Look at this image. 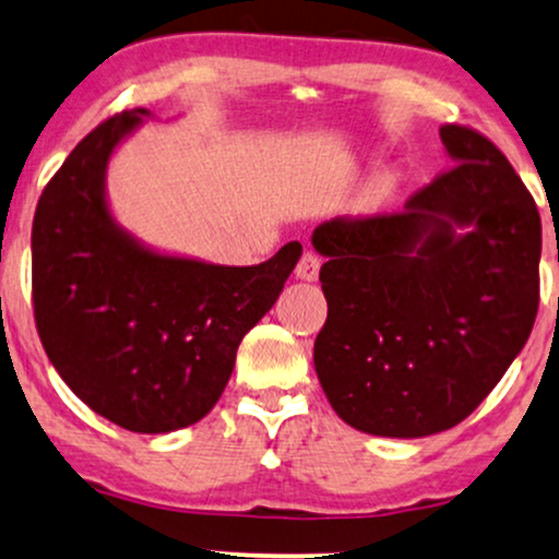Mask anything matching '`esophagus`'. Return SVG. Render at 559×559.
I'll return each mask as SVG.
<instances>
[{
  "instance_id": "esophagus-1",
  "label": "esophagus",
  "mask_w": 559,
  "mask_h": 559,
  "mask_svg": "<svg viewBox=\"0 0 559 559\" xmlns=\"http://www.w3.org/2000/svg\"><path fill=\"white\" fill-rule=\"evenodd\" d=\"M319 267H322V260H319V255L317 252H311V250H307L301 255V260H299V265H296V278H301V281H317L319 278Z\"/></svg>"
}]
</instances>
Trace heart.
<instances>
[{
  "label": "heart",
  "mask_w": 559,
  "mask_h": 559,
  "mask_svg": "<svg viewBox=\"0 0 559 559\" xmlns=\"http://www.w3.org/2000/svg\"><path fill=\"white\" fill-rule=\"evenodd\" d=\"M393 189H396V174H391V170L376 174L368 181L366 189H362L360 204L366 206V210H378V206H383L385 202H389Z\"/></svg>",
  "instance_id": "b5f03b06"
}]
</instances>
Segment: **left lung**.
Masks as SVG:
<instances>
[{"mask_svg": "<svg viewBox=\"0 0 559 559\" xmlns=\"http://www.w3.org/2000/svg\"><path fill=\"white\" fill-rule=\"evenodd\" d=\"M455 163L396 214L332 219L311 235L326 322L319 383L337 416L376 437L437 435L471 416L530 340L542 222L480 132L444 124Z\"/></svg>", "mask_w": 559, "mask_h": 559, "instance_id": "left-lung-1", "label": "left lung"}]
</instances>
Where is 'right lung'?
<instances>
[{
	"label": "right lung",
	"mask_w": 559,
	"mask_h": 559,
	"mask_svg": "<svg viewBox=\"0 0 559 559\" xmlns=\"http://www.w3.org/2000/svg\"><path fill=\"white\" fill-rule=\"evenodd\" d=\"M147 109L119 111L73 147L33 219V307L66 385L117 427L166 435L204 419L237 347L284 292L301 245L260 265L147 248L111 217L107 166Z\"/></svg>",
	"instance_id": "obj_1"
}]
</instances>
